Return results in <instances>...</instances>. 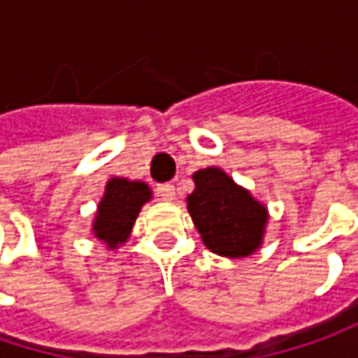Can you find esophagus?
Returning a JSON list of instances; mask_svg holds the SVG:
<instances>
[{
  "mask_svg": "<svg viewBox=\"0 0 358 358\" xmlns=\"http://www.w3.org/2000/svg\"><path fill=\"white\" fill-rule=\"evenodd\" d=\"M156 190H158V194L162 196L164 200H168V202L176 198V188H174V184H160Z\"/></svg>",
  "mask_w": 358,
  "mask_h": 358,
  "instance_id": "34e87169",
  "label": "esophagus"
}]
</instances>
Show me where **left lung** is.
<instances>
[{
    "label": "left lung",
    "mask_w": 358,
    "mask_h": 358,
    "mask_svg": "<svg viewBox=\"0 0 358 358\" xmlns=\"http://www.w3.org/2000/svg\"><path fill=\"white\" fill-rule=\"evenodd\" d=\"M192 178L196 188L186 202L202 242L220 257L257 252L268 222L266 206L216 166L198 170Z\"/></svg>",
    "instance_id": "left-lung-1"
}]
</instances>
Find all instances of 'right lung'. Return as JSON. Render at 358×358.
<instances>
[{
    "label": "right lung",
    "instance_id": "1",
    "mask_svg": "<svg viewBox=\"0 0 358 358\" xmlns=\"http://www.w3.org/2000/svg\"><path fill=\"white\" fill-rule=\"evenodd\" d=\"M152 198V190L146 182L128 178L108 180L106 192L101 196L98 212L92 224L94 236L108 248H117L128 241L138 212Z\"/></svg>",
    "mask_w": 358,
    "mask_h": 358
}]
</instances>
